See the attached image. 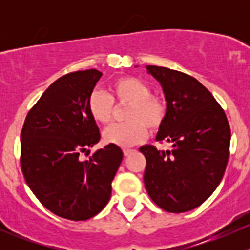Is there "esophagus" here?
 <instances>
[{"instance_id":"34e87169","label":"esophagus","mask_w":250,"mask_h":250,"mask_svg":"<svg viewBox=\"0 0 250 250\" xmlns=\"http://www.w3.org/2000/svg\"><path fill=\"white\" fill-rule=\"evenodd\" d=\"M133 152H134V150H130V148H125V150H123V155L125 156H129L130 153Z\"/></svg>"}]
</instances>
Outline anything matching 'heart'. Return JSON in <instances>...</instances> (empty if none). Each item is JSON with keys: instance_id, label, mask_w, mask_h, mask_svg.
Returning <instances> with one entry per match:
<instances>
[{"instance_id": "1", "label": "heart", "mask_w": 250, "mask_h": 250, "mask_svg": "<svg viewBox=\"0 0 250 250\" xmlns=\"http://www.w3.org/2000/svg\"><path fill=\"white\" fill-rule=\"evenodd\" d=\"M111 97L102 90H94L88 99V110L93 120L102 125L112 122L115 105H128L125 111L127 122L107 128L103 134L106 144L129 147L146 139L147 128L160 129L167 117V103L161 95L151 94V88L137 77L125 76L110 85Z\"/></svg>"}]
</instances>
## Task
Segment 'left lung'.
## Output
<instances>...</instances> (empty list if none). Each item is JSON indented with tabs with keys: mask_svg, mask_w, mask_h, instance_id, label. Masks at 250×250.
<instances>
[{
	"mask_svg": "<svg viewBox=\"0 0 250 250\" xmlns=\"http://www.w3.org/2000/svg\"><path fill=\"white\" fill-rule=\"evenodd\" d=\"M146 69L161 83L167 102V117L156 140L173 146L170 151L141 146L146 158L144 184L163 210H192L214 192L225 173L231 140L228 117L195 77L155 65Z\"/></svg>",
	"mask_w": 250,
	"mask_h": 250,
	"instance_id": "left-lung-1",
	"label": "left lung"
}]
</instances>
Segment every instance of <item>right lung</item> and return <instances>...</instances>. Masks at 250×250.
<instances>
[{"mask_svg":"<svg viewBox=\"0 0 250 250\" xmlns=\"http://www.w3.org/2000/svg\"><path fill=\"white\" fill-rule=\"evenodd\" d=\"M102 76L90 69L58 78L29 111L20 135L25 181L48 210L69 220H87L103 210L123 158L113 144L81 158L100 140L88 99Z\"/></svg>","mask_w":250,"mask_h":250,"instance_id":"obj_1","label":"right lung"}]
</instances>
